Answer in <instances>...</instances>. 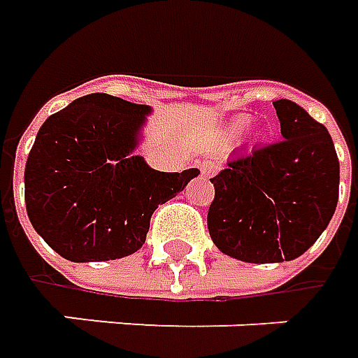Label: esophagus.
I'll list each match as a JSON object with an SVG mask.
<instances>
[{"mask_svg": "<svg viewBox=\"0 0 358 358\" xmlns=\"http://www.w3.org/2000/svg\"><path fill=\"white\" fill-rule=\"evenodd\" d=\"M199 172H201L203 178H208V176H211V174L215 172V164H213L211 160H203V162L199 164Z\"/></svg>", "mask_w": 358, "mask_h": 358, "instance_id": "esophagus-1", "label": "esophagus"}]
</instances>
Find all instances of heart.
Listing matches in <instances>:
<instances>
[{
    "label": "heart",
    "instance_id": "1",
    "mask_svg": "<svg viewBox=\"0 0 358 358\" xmlns=\"http://www.w3.org/2000/svg\"><path fill=\"white\" fill-rule=\"evenodd\" d=\"M247 125H249V119H247V117H239V119H235V121L231 123L229 131H231V133H233V135H239L241 131L247 127Z\"/></svg>",
    "mask_w": 358,
    "mask_h": 358
}]
</instances>
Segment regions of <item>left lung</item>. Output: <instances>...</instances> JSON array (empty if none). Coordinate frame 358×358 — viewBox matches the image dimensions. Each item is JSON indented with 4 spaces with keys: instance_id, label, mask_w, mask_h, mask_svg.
Segmentation results:
<instances>
[{
    "instance_id": "8db88e82",
    "label": "left lung",
    "mask_w": 358,
    "mask_h": 358,
    "mask_svg": "<svg viewBox=\"0 0 358 358\" xmlns=\"http://www.w3.org/2000/svg\"><path fill=\"white\" fill-rule=\"evenodd\" d=\"M272 103L280 141L235 155L211 178V241L255 264L303 255L329 225L339 199V159L327 129L290 99Z\"/></svg>"
}]
</instances>
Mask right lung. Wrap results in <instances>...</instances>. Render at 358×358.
<instances>
[{
	"label": "right lung",
	"mask_w": 358,
	"mask_h": 358,
	"mask_svg": "<svg viewBox=\"0 0 358 358\" xmlns=\"http://www.w3.org/2000/svg\"><path fill=\"white\" fill-rule=\"evenodd\" d=\"M148 113V106L90 94L38 129L25 164L27 215L66 261L133 255L147 239L155 210L199 174L159 172L133 157Z\"/></svg>",
	"instance_id": "1"
}]
</instances>
